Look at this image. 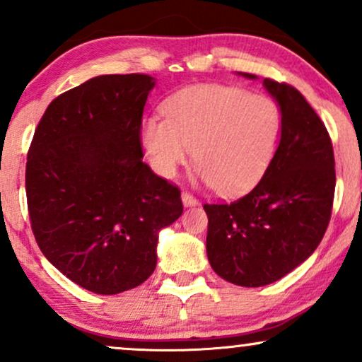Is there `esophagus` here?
Listing matches in <instances>:
<instances>
[{
    "label": "esophagus",
    "instance_id": "obj_1",
    "mask_svg": "<svg viewBox=\"0 0 362 362\" xmlns=\"http://www.w3.org/2000/svg\"><path fill=\"white\" fill-rule=\"evenodd\" d=\"M182 202H184L185 207L197 206V199H195L190 192H187V190H184V192H182Z\"/></svg>",
    "mask_w": 362,
    "mask_h": 362
}]
</instances>
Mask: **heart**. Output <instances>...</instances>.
<instances>
[{
    "label": "heart",
    "instance_id": "1",
    "mask_svg": "<svg viewBox=\"0 0 362 362\" xmlns=\"http://www.w3.org/2000/svg\"><path fill=\"white\" fill-rule=\"evenodd\" d=\"M165 119H146L141 141L160 175L173 177L194 149L195 175L219 194L252 189L271 163L281 131L272 98L236 86L195 85L163 103Z\"/></svg>",
    "mask_w": 362,
    "mask_h": 362
}]
</instances>
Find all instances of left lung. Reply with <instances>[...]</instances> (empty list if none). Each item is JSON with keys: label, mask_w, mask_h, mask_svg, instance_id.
I'll return each mask as SVG.
<instances>
[{"label": "left lung", "mask_w": 362, "mask_h": 362, "mask_svg": "<svg viewBox=\"0 0 362 362\" xmlns=\"http://www.w3.org/2000/svg\"><path fill=\"white\" fill-rule=\"evenodd\" d=\"M264 86L281 109V141L271 163L238 201L204 204L211 267L245 288L279 281L317 250L335 192L334 148L325 124L294 86L271 78Z\"/></svg>", "instance_id": "left-lung-1"}]
</instances>
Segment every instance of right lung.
Returning <instances> with one entry per match:
<instances>
[{"label":"right lung","instance_id":"1","mask_svg":"<svg viewBox=\"0 0 362 362\" xmlns=\"http://www.w3.org/2000/svg\"><path fill=\"white\" fill-rule=\"evenodd\" d=\"M149 74H105L56 97L27 155L35 242L81 288L117 294L156 267L161 228L180 218V189L143 161Z\"/></svg>","mask_w":362,"mask_h":362}]
</instances>
